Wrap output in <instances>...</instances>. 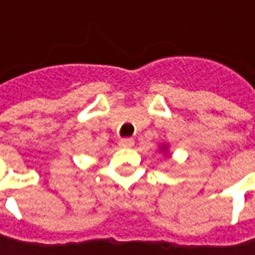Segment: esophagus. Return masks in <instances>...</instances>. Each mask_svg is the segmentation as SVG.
<instances>
[{
	"instance_id": "34e87169",
	"label": "esophagus",
	"mask_w": 255,
	"mask_h": 255,
	"mask_svg": "<svg viewBox=\"0 0 255 255\" xmlns=\"http://www.w3.org/2000/svg\"><path fill=\"white\" fill-rule=\"evenodd\" d=\"M133 144H134V140H133V139H129V137L121 139V140H119V146H121V147H132Z\"/></svg>"
}]
</instances>
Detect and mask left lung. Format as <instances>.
Instances as JSON below:
<instances>
[{
    "instance_id": "obj_1",
    "label": "left lung",
    "mask_w": 255,
    "mask_h": 255,
    "mask_svg": "<svg viewBox=\"0 0 255 255\" xmlns=\"http://www.w3.org/2000/svg\"><path fill=\"white\" fill-rule=\"evenodd\" d=\"M162 150H167V147H166V146H163V147H162Z\"/></svg>"
}]
</instances>
